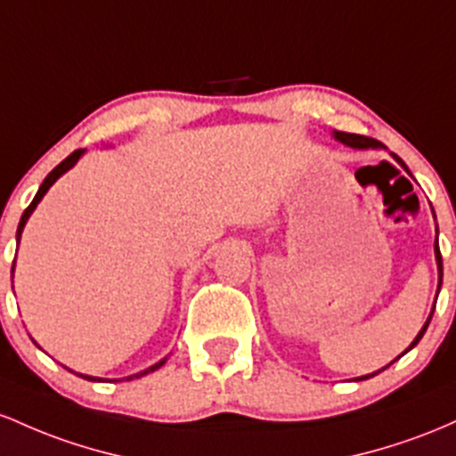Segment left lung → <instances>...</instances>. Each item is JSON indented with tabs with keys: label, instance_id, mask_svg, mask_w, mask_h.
I'll return each instance as SVG.
<instances>
[{
	"label": "left lung",
	"instance_id": "8db88e82",
	"mask_svg": "<svg viewBox=\"0 0 456 456\" xmlns=\"http://www.w3.org/2000/svg\"><path fill=\"white\" fill-rule=\"evenodd\" d=\"M336 135V140H340L342 144H346V146H351V148H381L383 144L379 140H372V137H366V135H357V133H345V131H336L334 133ZM394 159H398L396 155H394ZM401 161V159H398ZM435 258H437V267H439V289H442V271H444V267H442V252H439V248H437V241H435ZM439 293V290H437ZM431 316H433V312H431ZM431 316H428L427 319V323H424V327L420 330V334L416 336V340L411 342V346H409V349H413V346L418 345V342H420V338L424 336V331H427V327H428V323H431ZM407 349V351H409ZM405 351V353H407ZM401 357V355H398ZM396 357V360H398ZM383 370V368H381ZM381 370H377V372H381ZM377 372H372V375H377ZM372 375H366V377H360V379H368V377H372Z\"/></svg>",
	"mask_w": 456,
	"mask_h": 456
}]
</instances>
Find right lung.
<instances>
[{"instance_id": "1", "label": "right lung", "mask_w": 456, "mask_h": 456, "mask_svg": "<svg viewBox=\"0 0 456 456\" xmlns=\"http://www.w3.org/2000/svg\"><path fill=\"white\" fill-rule=\"evenodd\" d=\"M81 155H84V148H79V151L70 152V155L66 157V159H64L62 163H60V166H55L53 170H51V172L47 174V178H45V181H43V185H40L38 193H36V196H34L32 204H29V207L25 208L23 215H21V222H19V228H17V241H19V239H21V232H23V226H25V222H28V217H29V215H32V211H34V208H36V204H38L40 200H43V196H45V193H47V189H49L51 185H53V183L58 181V178L62 176V174H64L66 170H70V167H73L75 163L79 161V157H81ZM12 271H14V263H12ZM163 362H166V360H161L159 364L151 366V368H148V370H142L140 375H133V377H144V375H148V372H152V370H157V368H161V366H163ZM79 377H84V379H90V381H99V379H96V377H86V375H79ZM133 377H129V379H133Z\"/></svg>"}]
</instances>
